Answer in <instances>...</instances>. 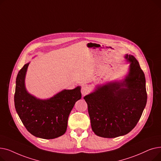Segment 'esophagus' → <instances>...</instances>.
Instances as JSON below:
<instances>
[{"label": "esophagus", "instance_id": "34e87169", "mask_svg": "<svg viewBox=\"0 0 161 161\" xmlns=\"http://www.w3.org/2000/svg\"><path fill=\"white\" fill-rule=\"evenodd\" d=\"M89 87L87 86V85H83L82 87H81V92L82 95H86L87 92H89Z\"/></svg>", "mask_w": 161, "mask_h": 161}]
</instances>
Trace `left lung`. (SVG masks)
<instances>
[{"mask_svg":"<svg viewBox=\"0 0 161 161\" xmlns=\"http://www.w3.org/2000/svg\"><path fill=\"white\" fill-rule=\"evenodd\" d=\"M125 58L130 64L125 78L98 85L83 97L92 130L100 137L112 138L130 132L147 103L144 73L133 55L126 54Z\"/></svg>","mask_w":161,"mask_h":161,"instance_id":"1","label":"left lung"}]
</instances>
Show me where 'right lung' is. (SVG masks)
<instances>
[{
  "mask_svg": "<svg viewBox=\"0 0 161 161\" xmlns=\"http://www.w3.org/2000/svg\"><path fill=\"white\" fill-rule=\"evenodd\" d=\"M30 63L25 64L16 78L14 104L25 128L33 136L53 139L63 135L68 119L75 102L81 98V87L64 89L53 97L40 99L31 95L25 86Z\"/></svg>",
  "mask_w": 161,
  "mask_h": 161,
  "instance_id": "add662e5",
  "label": "right lung"
}]
</instances>
